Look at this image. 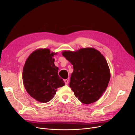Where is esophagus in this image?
<instances>
[{"instance_id":"1","label":"esophagus","mask_w":135,"mask_h":135,"mask_svg":"<svg viewBox=\"0 0 135 135\" xmlns=\"http://www.w3.org/2000/svg\"><path fill=\"white\" fill-rule=\"evenodd\" d=\"M64 82H65V84H68V83H69V80L68 79H65L64 80Z\"/></svg>"}]
</instances>
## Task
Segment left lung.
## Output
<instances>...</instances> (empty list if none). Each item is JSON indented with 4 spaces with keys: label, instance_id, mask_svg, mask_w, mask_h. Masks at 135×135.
Here are the masks:
<instances>
[{
    "label": "left lung",
    "instance_id": "1",
    "mask_svg": "<svg viewBox=\"0 0 135 135\" xmlns=\"http://www.w3.org/2000/svg\"><path fill=\"white\" fill-rule=\"evenodd\" d=\"M62 54L73 66L69 87L76 97L84 104L97 101L105 91L110 78L104 56L93 48L65 51Z\"/></svg>",
    "mask_w": 135,
    "mask_h": 135
}]
</instances>
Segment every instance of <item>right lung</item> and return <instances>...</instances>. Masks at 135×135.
Returning a JSON list of instances; mask_svg holds the SVG:
<instances>
[{
    "label": "right lung",
    "mask_w": 135,
    "mask_h": 135,
    "mask_svg": "<svg viewBox=\"0 0 135 135\" xmlns=\"http://www.w3.org/2000/svg\"><path fill=\"white\" fill-rule=\"evenodd\" d=\"M56 54L49 49L32 52L23 68V83L27 92L40 103H46L54 97L57 88L65 85L58 75L59 68L53 58Z\"/></svg>",
    "instance_id": "right-lung-1"
}]
</instances>
